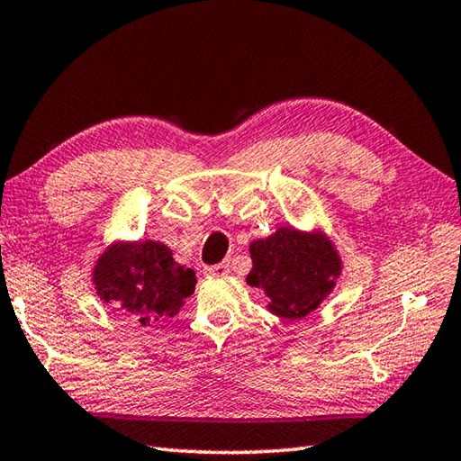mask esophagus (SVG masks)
I'll use <instances>...</instances> for the list:
<instances>
[{
  "label": "esophagus",
  "instance_id": "obj_1",
  "mask_svg": "<svg viewBox=\"0 0 461 461\" xmlns=\"http://www.w3.org/2000/svg\"><path fill=\"white\" fill-rule=\"evenodd\" d=\"M203 273H205V276H218V277H220V276H228V273H230V259H225V261L218 263V266L205 267Z\"/></svg>",
  "mask_w": 461,
  "mask_h": 461
}]
</instances>
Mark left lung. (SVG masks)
Segmentation results:
<instances>
[{
	"mask_svg": "<svg viewBox=\"0 0 461 461\" xmlns=\"http://www.w3.org/2000/svg\"><path fill=\"white\" fill-rule=\"evenodd\" d=\"M253 267L248 285L261 287L267 309L287 321L305 319L335 289L342 261L332 241L321 231L279 228L249 246Z\"/></svg>",
	"mask_w": 461,
	"mask_h": 461,
	"instance_id": "1",
	"label": "left lung"
}]
</instances>
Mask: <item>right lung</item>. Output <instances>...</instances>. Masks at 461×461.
Listing matches in <instances>:
<instances>
[{
  "mask_svg": "<svg viewBox=\"0 0 461 461\" xmlns=\"http://www.w3.org/2000/svg\"><path fill=\"white\" fill-rule=\"evenodd\" d=\"M93 285L104 305L156 327L184 307L195 287V271L180 266L160 241H116L93 269Z\"/></svg>",
  "mask_w": 461,
  "mask_h": 461,
  "instance_id": "obj_1",
  "label": "right lung"
}]
</instances>
